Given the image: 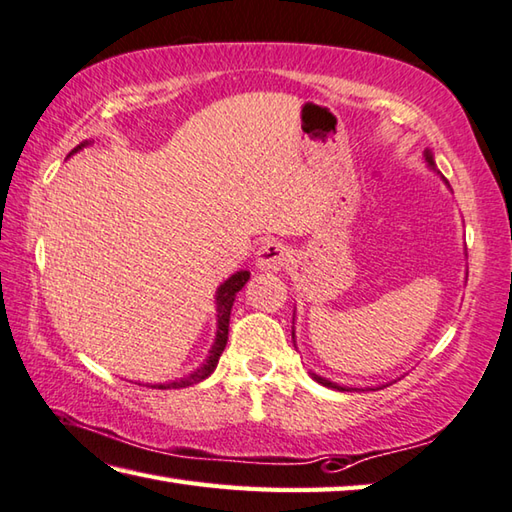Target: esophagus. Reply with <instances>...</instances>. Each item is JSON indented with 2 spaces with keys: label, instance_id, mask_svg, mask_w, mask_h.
<instances>
[{
  "label": "esophagus",
  "instance_id": "1",
  "mask_svg": "<svg viewBox=\"0 0 512 512\" xmlns=\"http://www.w3.org/2000/svg\"><path fill=\"white\" fill-rule=\"evenodd\" d=\"M255 262L259 271H268V273L282 271L284 264L288 262V248L282 244V241H266V244L259 246Z\"/></svg>",
  "mask_w": 512,
  "mask_h": 512
}]
</instances>
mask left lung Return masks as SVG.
<instances>
[{"mask_svg": "<svg viewBox=\"0 0 512 512\" xmlns=\"http://www.w3.org/2000/svg\"><path fill=\"white\" fill-rule=\"evenodd\" d=\"M425 161H427V165L432 167L434 170V159H432V154H430V150H425ZM445 181V179H443ZM448 183V181H445ZM293 338H295V331H293ZM295 342V340H293ZM311 378L313 380H318L320 385H324V387H331V389H340V392H349V389H353V387H342V385H338V383H331V380H327V378H322V376H318V374H311Z\"/></svg>", "mask_w": 512, "mask_h": 512, "instance_id": "left-lung-1", "label": "left lung"}]
</instances>
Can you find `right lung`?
<instances>
[{"label":"right lung","instance_id":"add662e5","mask_svg":"<svg viewBox=\"0 0 512 512\" xmlns=\"http://www.w3.org/2000/svg\"><path fill=\"white\" fill-rule=\"evenodd\" d=\"M89 145V141L80 143L76 150H82V147ZM250 273L248 271H237L232 277L221 284L217 288V338H215V345H212L210 353L206 362H203L201 367H197L192 371V374L183 376L179 380H172V383H161V385H152L154 389H181V387H190V385H197L201 380H206L212 371L217 369V362L221 358V353L226 349V342H228V324H230V309H232V302H235V295L244 288V284L248 282Z\"/></svg>","mask_w":512,"mask_h":512}]
</instances>
